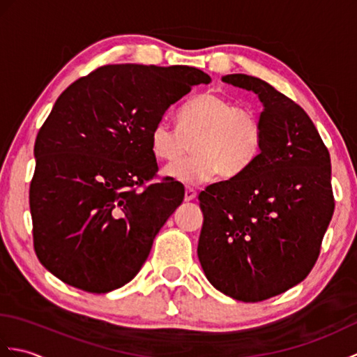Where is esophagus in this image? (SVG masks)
<instances>
[{"mask_svg": "<svg viewBox=\"0 0 357 357\" xmlns=\"http://www.w3.org/2000/svg\"><path fill=\"white\" fill-rule=\"evenodd\" d=\"M196 198V192L193 190V188H185V195H184V199L188 202V201H193Z\"/></svg>", "mask_w": 357, "mask_h": 357, "instance_id": "esophagus-1", "label": "esophagus"}]
</instances>
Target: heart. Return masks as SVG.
Instances as JSON below:
<instances>
[{
  "instance_id": "heart-1",
  "label": "heart",
  "mask_w": 357,
  "mask_h": 357,
  "mask_svg": "<svg viewBox=\"0 0 357 357\" xmlns=\"http://www.w3.org/2000/svg\"><path fill=\"white\" fill-rule=\"evenodd\" d=\"M264 138L261 115L252 107L234 105L224 95L207 92L178 113V128L159 121L150 132L155 159L173 162L192 141L193 155L167 167L164 174L183 185H199L221 173L233 179L259 155Z\"/></svg>"
}]
</instances>
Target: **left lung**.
<instances>
[{
	"mask_svg": "<svg viewBox=\"0 0 357 357\" xmlns=\"http://www.w3.org/2000/svg\"><path fill=\"white\" fill-rule=\"evenodd\" d=\"M222 81L259 98L264 138L244 173L199 193L198 257L216 290L259 302L314 267L335 211L330 153L304 109L268 82L242 73Z\"/></svg>",
	"mask_w": 357,
	"mask_h": 357,
	"instance_id": "obj_1",
	"label": "left lung"
}]
</instances>
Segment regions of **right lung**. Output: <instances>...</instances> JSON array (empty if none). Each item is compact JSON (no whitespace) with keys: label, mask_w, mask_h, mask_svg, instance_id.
<instances>
[{"label":"right lung","mask_w":357,"mask_h":357,"mask_svg":"<svg viewBox=\"0 0 357 357\" xmlns=\"http://www.w3.org/2000/svg\"><path fill=\"white\" fill-rule=\"evenodd\" d=\"M207 73L187 66H102L59 95L35 141L30 213L38 259L89 293L138 275L184 187L158 172L150 132Z\"/></svg>","instance_id":"1"}]
</instances>
